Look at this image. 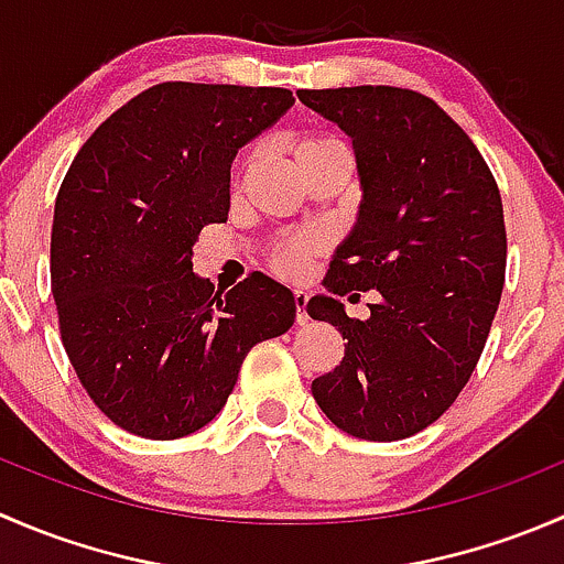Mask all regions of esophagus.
I'll return each instance as SVG.
<instances>
[{"mask_svg": "<svg viewBox=\"0 0 564 564\" xmlns=\"http://www.w3.org/2000/svg\"><path fill=\"white\" fill-rule=\"evenodd\" d=\"M294 305H297V324H308V311H305L308 294H305L303 289H294Z\"/></svg>", "mask_w": 564, "mask_h": 564, "instance_id": "esophagus-1", "label": "esophagus"}]
</instances>
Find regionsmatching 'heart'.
Returning <instances> with one entry per match:
<instances>
[{
    "instance_id": "obj_1",
    "label": "heart",
    "mask_w": 564,
    "mask_h": 564,
    "mask_svg": "<svg viewBox=\"0 0 564 564\" xmlns=\"http://www.w3.org/2000/svg\"><path fill=\"white\" fill-rule=\"evenodd\" d=\"M322 150H340V147L327 139H300L292 144L294 161ZM318 248H322V235H318V231H297V235H289L278 242L275 250H272V264H275V270L283 272V275H297V272H303L305 261H308Z\"/></svg>"
}]
</instances>
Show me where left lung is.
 Wrapping results in <instances>:
<instances>
[{
	"label": "left lung",
	"instance_id": "obj_1",
	"mask_svg": "<svg viewBox=\"0 0 564 564\" xmlns=\"http://www.w3.org/2000/svg\"><path fill=\"white\" fill-rule=\"evenodd\" d=\"M351 139L360 207L308 314L346 338L314 379L318 409L346 434L395 442L429 429L469 382L505 286L499 187L469 135L434 100L398 87L300 89ZM377 288L368 319L337 300Z\"/></svg>",
	"mask_w": 564,
	"mask_h": 564
}]
</instances>
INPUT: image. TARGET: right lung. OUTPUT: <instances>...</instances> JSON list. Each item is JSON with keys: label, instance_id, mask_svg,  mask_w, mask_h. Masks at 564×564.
Segmentation results:
<instances>
[{"label": "right lung", "instance_id": "right-lung-1", "mask_svg": "<svg viewBox=\"0 0 564 564\" xmlns=\"http://www.w3.org/2000/svg\"><path fill=\"white\" fill-rule=\"evenodd\" d=\"M294 98L278 87L166 82L95 130L62 180L51 292L67 357L95 406L144 440L204 429L259 340L297 316L253 272L215 292L193 272L198 231L229 218L231 163Z\"/></svg>", "mask_w": 564, "mask_h": 564}]
</instances>
